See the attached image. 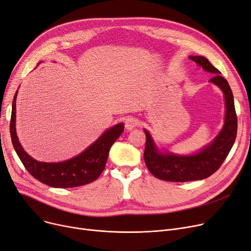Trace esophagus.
Listing matches in <instances>:
<instances>
[{"label": "esophagus", "mask_w": 251, "mask_h": 251, "mask_svg": "<svg viewBox=\"0 0 251 251\" xmlns=\"http://www.w3.org/2000/svg\"><path fill=\"white\" fill-rule=\"evenodd\" d=\"M139 125V121L136 118V117H133V116H129L126 119L125 122V126L127 130H130L135 128L137 126Z\"/></svg>", "instance_id": "34e87169"}]
</instances>
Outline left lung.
Here are the masks:
<instances>
[{"mask_svg":"<svg viewBox=\"0 0 251 251\" xmlns=\"http://www.w3.org/2000/svg\"><path fill=\"white\" fill-rule=\"evenodd\" d=\"M193 60L202 66L207 73L213 74L209 81L216 83L225 94L226 116L225 125L219 136L210 145L199 153L191 156H180L171 153H160L147 130L144 150V160L149 172L162 181L189 182L203 180L216 173L228 156L237 135V115L234 105V97L228 81L203 56H191Z\"/></svg>","mask_w":251,"mask_h":251,"instance_id":"8db88e82","label":"left lung"}]
</instances>
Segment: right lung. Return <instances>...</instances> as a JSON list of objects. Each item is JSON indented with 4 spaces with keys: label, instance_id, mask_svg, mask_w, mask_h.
<instances>
[{
    "label": "right lung",
    "instance_id": "add662e5",
    "mask_svg": "<svg viewBox=\"0 0 251 251\" xmlns=\"http://www.w3.org/2000/svg\"><path fill=\"white\" fill-rule=\"evenodd\" d=\"M16 96L17 92L12 103L10 135L12 144L27 172L41 183L53 188L79 187L97 180L105 169L111 146L124 132V124L107 129L96 142L74 158L56 163L40 162L30 157L18 141L15 128Z\"/></svg>",
    "mask_w": 251,
    "mask_h": 251
}]
</instances>
